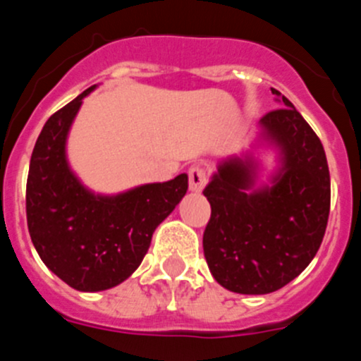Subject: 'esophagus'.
<instances>
[{"instance_id": "esophagus-1", "label": "esophagus", "mask_w": 361, "mask_h": 361, "mask_svg": "<svg viewBox=\"0 0 361 361\" xmlns=\"http://www.w3.org/2000/svg\"><path fill=\"white\" fill-rule=\"evenodd\" d=\"M188 177H190V190L195 191V193L202 191V188L206 186V183H208V175H206V170H204L202 166H199V164L191 166L190 171H188Z\"/></svg>"}]
</instances>
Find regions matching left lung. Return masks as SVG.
<instances>
[{
  "label": "left lung",
  "mask_w": 361,
  "mask_h": 361,
  "mask_svg": "<svg viewBox=\"0 0 361 361\" xmlns=\"http://www.w3.org/2000/svg\"><path fill=\"white\" fill-rule=\"evenodd\" d=\"M282 103L260 119L264 137L282 152L273 186L253 190V159L231 157L202 191L212 206L204 257L216 282L240 295L279 291L296 279L320 250L329 219L324 146L291 101L282 95Z\"/></svg>",
  "instance_id": "1"
}]
</instances>
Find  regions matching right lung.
I'll return each instance as SVG.
<instances>
[{
  "label": "right lung",
  "instance_id": "right-lung-1",
  "mask_svg": "<svg viewBox=\"0 0 361 361\" xmlns=\"http://www.w3.org/2000/svg\"><path fill=\"white\" fill-rule=\"evenodd\" d=\"M44 123L30 157L27 224L44 266L78 291H104L142 262L152 235L186 195L188 175L145 184L116 197L94 195L66 162L65 142L82 97Z\"/></svg>",
  "mask_w": 361,
  "mask_h": 361
}]
</instances>
